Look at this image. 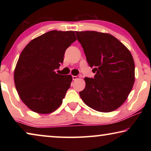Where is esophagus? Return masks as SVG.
Instances as JSON below:
<instances>
[{"instance_id":"34e87169","label":"esophagus","mask_w":151,"mask_h":151,"mask_svg":"<svg viewBox=\"0 0 151 151\" xmlns=\"http://www.w3.org/2000/svg\"><path fill=\"white\" fill-rule=\"evenodd\" d=\"M72 77H73V80L75 81V80H76V79L79 78V76H73Z\"/></svg>"}]
</instances>
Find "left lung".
I'll use <instances>...</instances> for the list:
<instances>
[{
  "label": "left lung",
  "instance_id": "left-lung-1",
  "mask_svg": "<svg viewBox=\"0 0 151 151\" xmlns=\"http://www.w3.org/2000/svg\"><path fill=\"white\" fill-rule=\"evenodd\" d=\"M94 78H85V88L79 93L86 105L109 112L127 100L134 83V63L121 42L107 33L76 31Z\"/></svg>",
  "mask_w": 151,
  "mask_h": 151
}]
</instances>
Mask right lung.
Listing matches in <instances>:
<instances>
[{"instance_id": "obj_1", "label": "right lung", "mask_w": 151, "mask_h": 151, "mask_svg": "<svg viewBox=\"0 0 151 151\" xmlns=\"http://www.w3.org/2000/svg\"><path fill=\"white\" fill-rule=\"evenodd\" d=\"M76 40L74 31L51 30L32 40L22 51L14 79L22 101L40 114L55 111L70 86L72 76L58 75L65 50Z\"/></svg>"}]
</instances>
